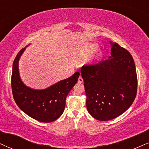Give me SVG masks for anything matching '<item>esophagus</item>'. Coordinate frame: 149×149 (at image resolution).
<instances>
[{
  "label": "esophagus",
  "mask_w": 149,
  "mask_h": 149,
  "mask_svg": "<svg viewBox=\"0 0 149 149\" xmlns=\"http://www.w3.org/2000/svg\"><path fill=\"white\" fill-rule=\"evenodd\" d=\"M78 82L79 83H82L83 82V79L82 78V76H80L78 78Z\"/></svg>",
  "instance_id": "1"
}]
</instances>
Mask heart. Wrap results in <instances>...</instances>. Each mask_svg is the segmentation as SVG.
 I'll return each mask as SVG.
<instances>
[{
    "mask_svg": "<svg viewBox=\"0 0 149 149\" xmlns=\"http://www.w3.org/2000/svg\"><path fill=\"white\" fill-rule=\"evenodd\" d=\"M97 49V45L93 43H87L82 47L80 50V55L83 58L90 56L93 52Z\"/></svg>",
    "mask_w": 149,
    "mask_h": 149,
    "instance_id": "b5f03b06",
    "label": "heart"
}]
</instances>
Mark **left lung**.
I'll use <instances>...</instances> for the list:
<instances>
[{"instance_id":"8db88e82","label":"left lung","mask_w":149,"mask_h":149,"mask_svg":"<svg viewBox=\"0 0 149 149\" xmlns=\"http://www.w3.org/2000/svg\"><path fill=\"white\" fill-rule=\"evenodd\" d=\"M111 45L109 58L81 68L87 110L102 121L114 119L125 112L136 98L138 87L132 56L118 43Z\"/></svg>"}]
</instances>
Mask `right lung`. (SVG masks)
Wrapping results in <instances>:
<instances>
[{
	"instance_id": "obj_1",
	"label": "right lung",
	"mask_w": 149,
	"mask_h": 149,
	"mask_svg": "<svg viewBox=\"0 0 149 149\" xmlns=\"http://www.w3.org/2000/svg\"><path fill=\"white\" fill-rule=\"evenodd\" d=\"M25 50L24 47L17 54L13 63L11 88L17 106L31 118L43 123L54 121L64 112L67 95L76 82L80 73L57 82L44 90H34L25 86L19 75L18 61Z\"/></svg>"
}]
</instances>
